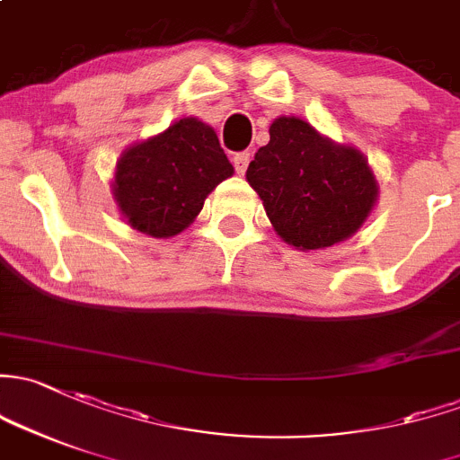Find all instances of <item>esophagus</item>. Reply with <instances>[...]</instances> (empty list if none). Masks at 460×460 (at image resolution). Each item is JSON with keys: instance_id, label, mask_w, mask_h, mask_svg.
Instances as JSON below:
<instances>
[{"instance_id": "1", "label": "esophagus", "mask_w": 460, "mask_h": 460, "mask_svg": "<svg viewBox=\"0 0 460 460\" xmlns=\"http://www.w3.org/2000/svg\"><path fill=\"white\" fill-rule=\"evenodd\" d=\"M249 163H251V154L249 152H240V154H235V156H234V167H235V172L240 173V176H243V173L246 172Z\"/></svg>"}]
</instances>
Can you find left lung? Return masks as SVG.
<instances>
[{
    "instance_id": "1",
    "label": "left lung",
    "mask_w": 460,
    "mask_h": 460,
    "mask_svg": "<svg viewBox=\"0 0 460 460\" xmlns=\"http://www.w3.org/2000/svg\"><path fill=\"white\" fill-rule=\"evenodd\" d=\"M255 152L246 181L279 238L317 251L350 238L370 216L379 185L359 149L322 137L297 116H279Z\"/></svg>"
}]
</instances>
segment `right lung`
<instances>
[{
    "instance_id": "obj_1",
    "label": "right lung",
    "mask_w": 460,
    "mask_h": 460,
    "mask_svg": "<svg viewBox=\"0 0 460 460\" xmlns=\"http://www.w3.org/2000/svg\"><path fill=\"white\" fill-rule=\"evenodd\" d=\"M229 176L234 165L214 128L187 116L120 154L112 193L134 229L152 238H173Z\"/></svg>"
}]
</instances>
